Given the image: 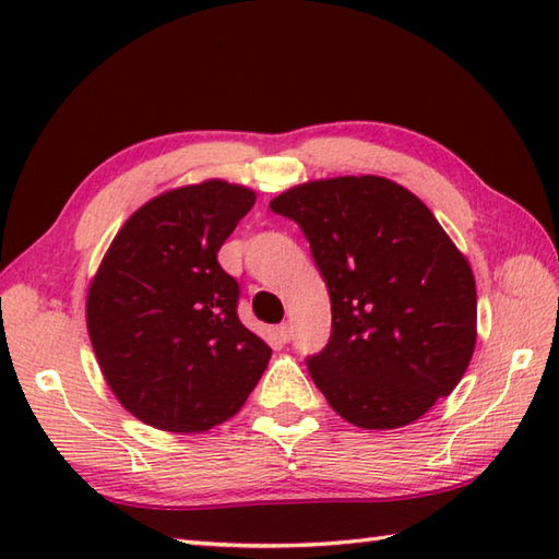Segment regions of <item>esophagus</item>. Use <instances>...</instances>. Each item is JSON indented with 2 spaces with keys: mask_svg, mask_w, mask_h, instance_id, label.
<instances>
[{
  "mask_svg": "<svg viewBox=\"0 0 559 559\" xmlns=\"http://www.w3.org/2000/svg\"><path fill=\"white\" fill-rule=\"evenodd\" d=\"M276 336H278L281 343H288L290 336H293V334H290V326H288V324H278V326H276Z\"/></svg>",
  "mask_w": 559,
  "mask_h": 559,
  "instance_id": "obj_1",
  "label": "esophagus"
}]
</instances>
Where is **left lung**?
<instances>
[{
	"label": "left lung",
	"instance_id": "8db88e82",
	"mask_svg": "<svg viewBox=\"0 0 559 559\" xmlns=\"http://www.w3.org/2000/svg\"><path fill=\"white\" fill-rule=\"evenodd\" d=\"M310 240L331 336L307 358L343 420L394 430L461 382L476 348L471 264L406 187L377 175L305 182L271 201Z\"/></svg>",
	"mask_w": 559,
	"mask_h": 559
}]
</instances>
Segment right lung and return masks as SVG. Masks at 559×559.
Here are the masks:
<instances>
[{
	"mask_svg": "<svg viewBox=\"0 0 559 559\" xmlns=\"http://www.w3.org/2000/svg\"><path fill=\"white\" fill-rule=\"evenodd\" d=\"M257 194L206 180L134 211L103 257L86 300L105 382L156 430L206 432L242 408L271 348L237 317L240 286L218 249Z\"/></svg>",
	"mask_w": 559,
	"mask_h": 559,
	"instance_id": "obj_1",
	"label": "right lung"
}]
</instances>
